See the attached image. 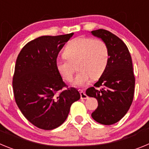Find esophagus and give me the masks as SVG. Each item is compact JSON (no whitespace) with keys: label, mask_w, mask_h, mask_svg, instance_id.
Instances as JSON below:
<instances>
[{"label":"esophagus","mask_w":149,"mask_h":149,"mask_svg":"<svg viewBox=\"0 0 149 149\" xmlns=\"http://www.w3.org/2000/svg\"><path fill=\"white\" fill-rule=\"evenodd\" d=\"M80 93H81V99H86V98H88L87 95L85 93V92H84L83 90H81V92H80Z\"/></svg>","instance_id":"34e87169"}]
</instances>
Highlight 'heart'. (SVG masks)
I'll use <instances>...</instances> for the list:
<instances>
[{
  "instance_id": "obj_1",
  "label": "heart",
  "mask_w": 149,
  "mask_h": 149,
  "mask_svg": "<svg viewBox=\"0 0 149 149\" xmlns=\"http://www.w3.org/2000/svg\"><path fill=\"white\" fill-rule=\"evenodd\" d=\"M63 55L65 59L57 60L56 70L67 82L73 79L75 68L78 70L74 84L84 86L90 78L95 80L104 72L109 60V51L106 43L101 39L80 36L71 40L65 46Z\"/></svg>"
}]
</instances>
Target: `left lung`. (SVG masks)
Returning a JSON list of instances; mask_svg holds the SVG:
<instances>
[{
  "instance_id": "obj_1",
  "label": "left lung",
  "mask_w": 149,
  "mask_h": 149,
  "mask_svg": "<svg viewBox=\"0 0 149 149\" xmlns=\"http://www.w3.org/2000/svg\"><path fill=\"white\" fill-rule=\"evenodd\" d=\"M91 33L106 43L109 60L98 82L88 88L86 93L98 100V107L92 113L93 119L110 125L121 120L132 104L135 86L132 60L126 45L113 33L103 29L93 30ZM101 86L102 88L98 90Z\"/></svg>"
}]
</instances>
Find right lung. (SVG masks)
I'll list each match as a JSON object with an SVG mask.
<instances>
[{"mask_svg": "<svg viewBox=\"0 0 149 149\" xmlns=\"http://www.w3.org/2000/svg\"><path fill=\"white\" fill-rule=\"evenodd\" d=\"M72 33L43 36L24 46L17 57L13 87L15 102L36 127L53 130L65 122L71 105L81 98L78 90L67 88L56 68L57 56Z\"/></svg>", "mask_w": 149, "mask_h": 149, "instance_id": "obj_1", "label": "right lung"}]
</instances>
